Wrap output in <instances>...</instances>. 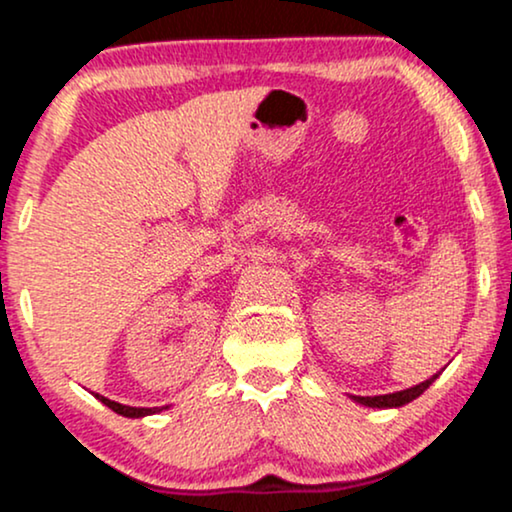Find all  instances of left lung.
<instances>
[{
	"mask_svg": "<svg viewBox=\"0 0 512 512\" xmlns=\"http://www.w3.org/2000/svg\"><path fill=\"white\" fill-rule=\"evenodd\" d=\"M439 372L434 377H430V380L415 384V387L410 389H403V391H396V394H384V396H353V401L363 403V406H370V408H396V406H406V403H410L413 399H418V396L425 391L430 384L437 380Z\"/></svg>",
	"mask_w": 512,
	"mask_h": 512,
	"instance_id": "left-lung-1",
	"label": "left lung"
}]
</instances>
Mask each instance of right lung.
<instances>
[{"instance_id":"add662e5","label":"right lung","mask_w":512,"mask_h":512,"mask_svg":"<svg viewBox=\"0 0 512 512\" xmlns=\"http://www.w3.org/2000/svg\"><path fill=\"white\" fill-rule=\"evenodd\" d=\"M97 399L104 403V406H109L111 410H116L118 415H125V418H144V415H151V413H161V410H166L168 406H161V408H132V406H123V403H116L111 399H106V396H99Z\"/></svg>"}]
</instances>
